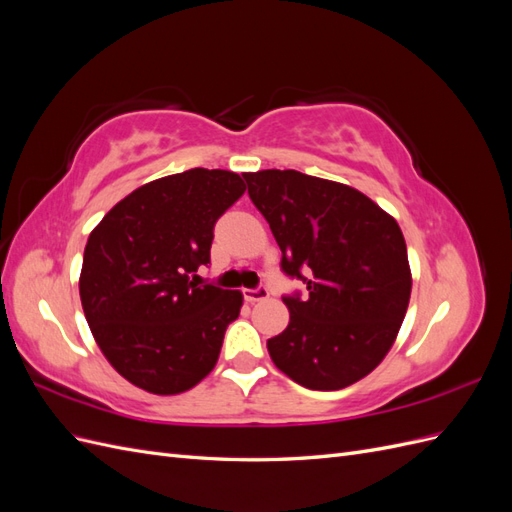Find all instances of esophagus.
Returning a JSON list of instances; mask_svg holds the SVG:
<instances>
[{
    "mask_svg": "<svg viewBox=\"0 0 512 512\" xmlns=\"http://www.w3.org/2000/svg\"><path fill=\"white\" fill-rule=\"evenodd\" d=\"M243 297H245V301H250V303L262 301V299L269 297V288L265 284H260L256 288H245L243 290Z\"/></svg>",
    "mask_w": 512,
    "mask_h": 512,
    "instance_id": "1",
    "label": "esophagus"
}]
</instances>
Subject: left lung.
Masks as SVG:
<instances>
[{
	"mask_svg": "<svg viewBox=\"0 0 512 512\" xmlns=\"http://www.w3.org/2000/svg\"><path fill=\"white\" fill-rule=\"evenodd\" d=\"M243 179L282 271L307 284L305 297H282L290 322L267 342L271 359L305 389H346L378 367L404 322L412 275L401 228L344 183L275 168Z\"/></svg>",
	"mask_w": 512,
	"mask_h": 512,
	"instance_id": "left-lung-1",
	"label": "left lung"
}]
</instances>
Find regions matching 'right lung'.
Wrapping results in <instances>:
<instances>
[{
  "label": "right lung",
  "instance_id": "1",
  "mask_svg": "<svg viewBox=\"0 0 512 512\" xmlns=\"http://www.w3.org/2000/svg\"><path fill=\"white\" fill-rule=\"evenodd\" d=\"M245 192L237 173L192 168L128 194L91 230L81 303L119 374L156 395L192 389L218 363L239 290L207 284L213 228Z\"/></svg>",
  "mask_w": 512,
  "mask_h": 512
}]
</instances>
